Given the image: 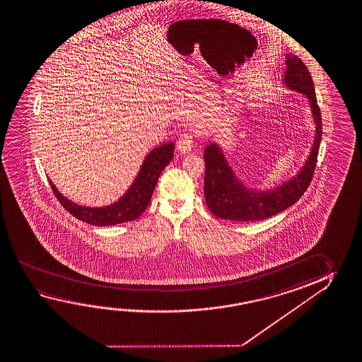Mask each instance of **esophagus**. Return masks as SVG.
Wrapping results in <instances>:
<instances>
[{"label":"esophagus","mask_w":362,"mask_h":362,"mask_svg":"<svg viewBox=\"0 0 362 362\" xmlns=\"http://www.w3.org/2000/svg\"><path fill=\"white\" fill-rule=\"evenodd\" d=\"M179 153L188 154L193 148V136L190 134H182L177 141Z\"/></svg>","instance_id":"1"}]
</instances>
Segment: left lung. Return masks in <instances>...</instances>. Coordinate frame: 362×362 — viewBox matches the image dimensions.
<instances>
[{
	"label": "left lung",
	"instance_id": "left-lung-1",
	"mask_svg": "<svg viewBox=\"0 0 362 362\" xmlns=\"http://www.w3.org/2000/svg\"><path fill=\"white\" fill-rule=\"evenodd\" d=\"M285 64V86L305 95L313 113L315 136L308 159L296 177L274 189H249L236 178L218 145H208L203 154L206 163L204 197L209 211L218 218L243 222L269 218L291 207L304 194L313 178L322 137V116L313 79L305 64L294 54H286Z\"/></svg>",
	"mask_w": 362,
	"mask_h": 362
}]
</instances>
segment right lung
I'll use <instances>...</instances> for the list:
<instances>
[{"label":"right lung","mask_w":362,"mask_h":362,"mask_svg":"<svg viewBox=\"0 0 362 362\" xmlns=\"http://www.w3.org/2000/svg\"><path fill=\"white\" fill-rule=\"evenodd\" d=\"M174 156V144L166 143L159 148H155L145 158L140 172L134 183L119 201L105 207H84L60 194L53 182L49 179V184L60 204L69 214L86 223L93 226H112L134 221L140 217L148 208L151 201L155 185Z\"/></svg>","instance_id":"right-lung-1"}]
</instances>
